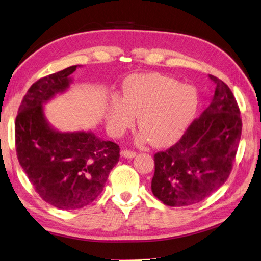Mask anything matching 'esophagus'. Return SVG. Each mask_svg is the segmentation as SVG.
I'll use <instances>...</instances> for the list:
<instances>
[{"mask_svg": "<svg viewBox=\"0 0 261 261\" xmlns=\"http://www.w3.org/2000/svg\"><path fill=\"white\" fill-rule=\"evenodd\" d=\"M136 152L135 151H130V150H122L121 151V155L123 156V158H128V159H132V158H135L136 156Z\"/></svg>", "mask_w": 261, "mask_h": 261, "instance_id": "1", "label": "esophagus"}]
</instances>
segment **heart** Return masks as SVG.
Wrapping results in <instances>:
<instances>
[{"mask_svg":"<svg viewBox=\"0 0 261 261\" xmlns=\"http://www.w3.org/2000/svg\"><path fill=\"white\" fill-rule=\"evenodd\" d=\"M199 107L197 90L160 73H143L126 79L121 98L108 105V126L119 136L135 123L141 126L138 141L152 140L155 147L172 144L195 119Z\"/></svg>","mask_w":261,"mask_h":261,"instance_id":"b5f03b06","label":"heart"}]
</instances>
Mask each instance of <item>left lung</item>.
Masks as SVG:
<instances>
[{"instance_id": "obj_1", "label": "left lung", "mask_w": 261, "mask_h": 261, "mask_svg": "<svg viewBox=\"0 0 261 261\" xmlns=\"http://www.w3.org/2000/svg\"><path fill=\"white\" fill-rule=\"evenodd\" d=\"M210 106L170 149L154 154L151 190L166 205L202 201L226 182L241 137L240 111L231 90L219 79Z\"/></svg>"}]
</instances>
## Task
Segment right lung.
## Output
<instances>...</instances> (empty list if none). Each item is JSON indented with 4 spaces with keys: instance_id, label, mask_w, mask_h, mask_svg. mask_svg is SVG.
Returning a JSON list of instances; mask_svg holds the SVG:
<instances>
[{
    "instance_id": "right-lung-1",
    "label": "right lung",
    "mask_w": 261,
    "mask_h": 261,
    "mask_svg": "<svg viewBox=\"0 0 261 261\" xmlns=\"http://www.w3.org/2000/svg\"><path fill=\"white\" fill-rule=\"evenodd\" d=\"M77 65L40 79L21 102L15 120L17 159L35 191L58 209L73 210L99 197L120 158L117 143L92 131L61 132L48 123L44 105L65 92Z\"/></svg>"
}]
</instances>
